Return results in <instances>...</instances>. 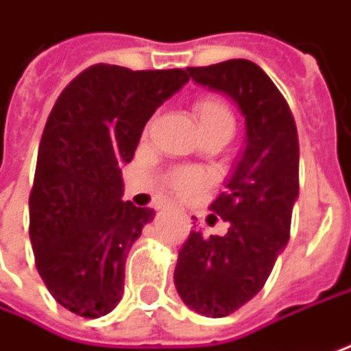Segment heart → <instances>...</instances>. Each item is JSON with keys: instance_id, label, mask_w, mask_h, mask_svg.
Segmentation results:
<instances>
[{"instance_id": "b5f03b06", "label": "heart", "mask_w": 351, "mask_h": 351, "mask_svg": "<svg viewBox=\"0 0 351 351\" xmlns=\"http://www.w3.org/2000/svg\"><path fill=\"white\" fill-rule=\"evenodd\" d=\"M195 112H197L201 126L225 124V126L233 128V114L217 98L199 100L195 106ZM208 180H210V173L203 171V169H176L167 176L169 189L178 197H186V199L199 197L203 193V189L208 184Z\"/></svg>"}]
</instances>
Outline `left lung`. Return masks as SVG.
<instances>
[{
  "label": "left lung",
  "mask_w": 351,
  "mask_h": 351,
  "mask_svg": "<svg viewBox=\"0 0 351 351\" xmlns=\"http://www.w3.org/2000/svg\"><path fill=\"white\" fill-rule=\"evenodd\" d=\"M195 84L235 102L245 118V146L210 210L229 231H191L178 251L175 287L184 305L223 317L253 300L289 241L300 197V143L291 110L271 78L249 60L186 68ZM215 215H208V219Z\"/></svg>",
  "instance_id": "8db88e82"
}]
</instances>
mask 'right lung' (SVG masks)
I'll return each mask as SVG.
<instances>
[{"mask_svg":"<svg viewBox=\"0 0 351 351\" xmlns=\"http://www.w3.org/2000/svg\"><path fill=\"white\" fill-rule=\"evenodd\" d=\"M186 82V70L98 64L70 82L49 112L29 195V241L48 291L76 315H106L122 300L128 251L154 219V208L122 201V167L148 118Z\"/></svg>","mask_w":351,"mask_h":351,"instance_id":"obj_1","label":"right lung"}]
</instances>
